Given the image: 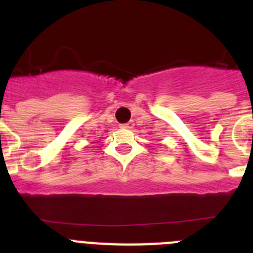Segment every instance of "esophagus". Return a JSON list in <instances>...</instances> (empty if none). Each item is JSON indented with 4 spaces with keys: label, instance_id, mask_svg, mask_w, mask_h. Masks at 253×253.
<instances>
[{
    "label": "esophagus",
    "instance_id": "esophagus-1",
    "mask_svg": "<svg viewBox=\"0 0 253 253\" xmlns=\"http://www.w3.org/2000/svg\"><path fill=\"white\" fill-rule=\"evenodd\" d=\"M122 128H124V129H131V128H133V123L129 122V123H126V124H123V125H122Z\"/></svg>",
    "mask_w": 253,
    "mask_h": 253
}]
</instances>
